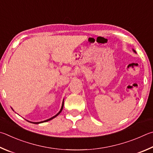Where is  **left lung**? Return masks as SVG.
I'll list each match as a JSON object with an SVG mask.
<instances>
[{
	"mask_svg": "<svg viewBox=\"0 0 153 153\" xmlns=\"http://www.w3.org/2000/svg\"><path fill=\"white\" fill-rule=\"evenodd\" d=\"M133 51H134V52H135V53H136V51H134V49H133Z\"/></svg>",
	"mask_w": 153,
	"mask_h": 153,
	"instance_id": "left-lung-1",
	"label": "left lung"
}]
</instances>
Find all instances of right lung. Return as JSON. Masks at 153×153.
<instances>
[{"label":"right lung","instance_id":"obj_1","mask_svg":"<svg viewBox=\"0 0 153 153\" xmlns=\"http://www.w3.org/2000/svg\"><path fill=\"white\" fill-rule=\"evenodd\" d=\"M63 104H64V100H63V102H62V108H61V110H60V111L59 112H58L56 115H55L54 116H53V117H51V118H49V119H48V120H44V121H41V122H37V123H33V122H30V121H28V122H30V123H33V124H40V123H45V122H48V121H49V120H52L53 118H55L57 116H58L59 114L61 113V112H62V110H63Z\"/></svg>","mask_w":153,"mask_h":153}]
</instances>
